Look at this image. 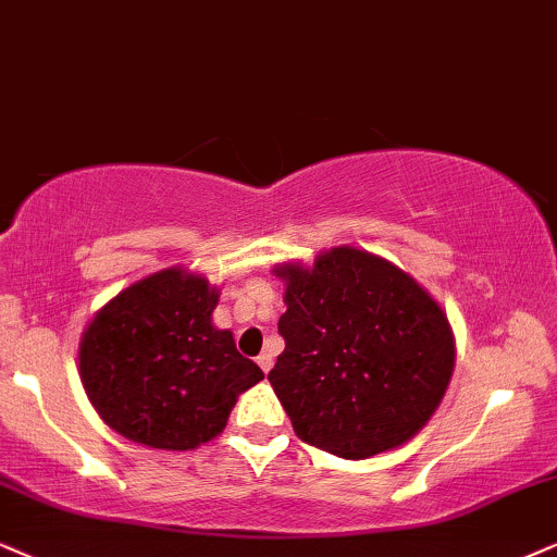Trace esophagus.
<instances>
[{"label": "esophagus", "instance_id": "esophagus-1", "mask_svg": "<svg viewBox=\"0 0 557 557\" xmlns=\"http://www.w3.org/2000/svg\"><path fill=\"white\" fill-rule=\"evenodd\" d=\"M258 367L263 369L265 374L271 372V367H273V356H271V354H263V356H258Z\"/></svg>", "mask_w": 557, "mask_h": 557}]
</instances>
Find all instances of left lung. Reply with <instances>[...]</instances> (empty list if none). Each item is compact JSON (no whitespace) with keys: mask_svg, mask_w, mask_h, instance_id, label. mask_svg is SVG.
Listing matches in <instances>:
<instances>
[{"mask_svg":"<svg viewBox=\"0 0 557 557\" xmlns=\"http://www.w3.org/2000/svg\"><path fill=\"white\" fill-rule=\"evenodd\" d=\"M273 273L286 284V348L268 382L301 442L343 459L410 442L455 372L442 305L403 268L351 245Z\"/></svg>","mask_w":557,"mask_h":557,"instance_id":"obj_1","label":"left lung"}]
</instances>
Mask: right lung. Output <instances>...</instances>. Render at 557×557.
I'll return each instance as SVG.
<instances>
[{"label":"right lung","mask_w":557,"mask_h":557,"mask_svg":"<svg viewBox=\"0 0 557 557\" xmlns=\"http://www.w3.org/2000/svg\"><path fill=\"white\" fill-rule=\"evenodd\" d=\"M219 286L183 265L115 294L79 341L85 393L115 434L152 449L188 451L216 438L237 397L263 380L211 312Z\"/></svg>","instance_id":"right-lung-1"}]
</instances>
